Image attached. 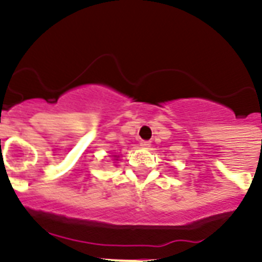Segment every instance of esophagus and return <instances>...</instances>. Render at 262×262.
Returning a JSON list of instances; mask_svg holds the SVG:
<instances>
[{"label":"esophagus","instance_id":"34e87169","mask_svg":"<svg viewBox=\"0 0 262 262\" xmlns=\"http://www.w3.org/2000/svg\"><path fill=\"white\" fill-rule=\"evenodd\" d=\"M140 145L144 148H148L149 145H151V142H148V140H142V142H140Z\"/></svg>","mask_w":262,"mask_h":262}]
</instances>
